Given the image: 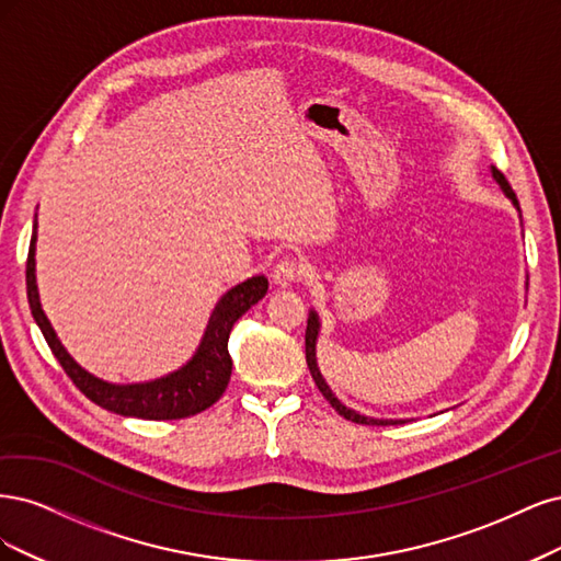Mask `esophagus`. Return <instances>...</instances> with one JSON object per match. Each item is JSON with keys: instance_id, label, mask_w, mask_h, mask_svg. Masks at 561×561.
Here are the masks:
<instances>
[{"instance_id": "1", "label": "esophagus", "mask_w": 561, "mask_h": 561, "mask_svg": "<svg viewBox=\"0 0 561 561\" xmlns=\"http://www.w3.org/2000/svg\"><path fill=\"white\" fill-rule=\"evenodd\" d=\"M305 275V265L296 259H282L275 267H273V279L279 286H291L296 282H300Z\"/></svg>"}]
</instances>
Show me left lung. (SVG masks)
<instances>
[{
	"mask_svg": "<svg viewBox=\"0 0 561 561\" xmlns=\"http://www.w3.org/2000/svg\"><path fill=\"white\" fill-rule=\"evenodd\" d=\"M492 174H494V179L499 182V186L503 188V193L508 195L511 201H513V205L519 209V203H517V197H515V191H513L511 184H508V179H505L496 168L492 170ZM317 333H319V319H317V314L312 312L310 319H307V331H305V358H307V368H310V373H312V377H314V385H317L319 391L323 393V399H327V401L337 410V414H342V417L354 422V424H368V426L403 424L401 420H373V417H366V414H358L356 410H350L347 405H342V403L335 399L333 391L329 389L327 382H323V377H321V373H319V368H317Z\"/></svg>",
	"mask_w": 561,
	"mask_h": 561,
	"instance_id": "obj_1",
	"label": "left lung"
}]
</instances>
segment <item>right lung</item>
Here are the masks:
<instances>
[{
	"instance_id": "right-lung-1",
	"label": "right lung",
	"mask_w": 561,
	"mask_h": 561,
	"mask_svg": "<svg viewBox=\"0 0 561 561\" xmlns=\"http://www.w3.org/2000/svg\"><path fill=\"white\" fill-rule=\"evenodd\" d=\"M34 242H37V221H34L25 265L30 310L34 321H37V327L42 329L53 356L60 360L62 370L85 399H90L104 410L123 414V417L139 420L193 417V414L207 410L221 399L232 373V358L228 354V337L232 331V323L238 321L251 305H256L267 294L265 277H251L230 288V291L219 300V305L214 307V312L209 317L201 347H197L195 356L182 370L144 385H110L104 382V379L85 373L77 360L65 352L58 335L53 333L39 302L37 277H34Z\"/></svg>"
}]
</instances>
